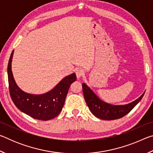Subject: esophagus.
<instances>
[{
	"label": "esophagus",
	"instance_id": "34e87169",
	"mask_svg": "<svg viewBox=\"0 0 153 153\" xmlns=\"http://www.w3.org/2000/svg\"><path fill=\"white\" fill-rule=\"evenodd\" d=\"M76 76H77V78L79 79L83 75H84V70H83L81 68H77L76 70Z\"/></svg>",
	"mask_w": 153,
	"mask_h": 153
}]
</instances>
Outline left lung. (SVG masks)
Masks as SVG:
<instances>
[{
	"mask_svg": "<svg viewBox=\"0 0 153 153\" xmlns=\"http://www.w3.org/2000/svg\"><path fill=\"white\" fill-rule=\"evenodd\" d=\"M82 88L85 101L90 111L95 117L103 120H113L123 117L140 101L145 92L128 104L115 105L103 101L85 83L82 84Z\"/></svg>",
	"mask_w": 153,
	"mask_h": 153,
	"instance_id": "left-lung-1",
	"label": "left lung"
}]
</instances>
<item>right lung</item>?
<instances>
[{
	"instance_id": "add662e5",
	"label": "right lung",
	"mask_w": 153,
	"mask_h": 153,
	"mask_svg": "<svg viewBox=\"0 0 153 153\" xmlns=\"http://www.w3.org/2000/svg\"><path fill=\"white\" fill-rule=\"evenodd\" d=\"M13 53V51L7 67L9 92L13 102L18 109L36 120L47 121L55 118L63 108L69 86L76 80V74L65 77L53 89L44 94L25 92L17 86L13 75L11 63Z\"/></svg>"
}]
</instances>
